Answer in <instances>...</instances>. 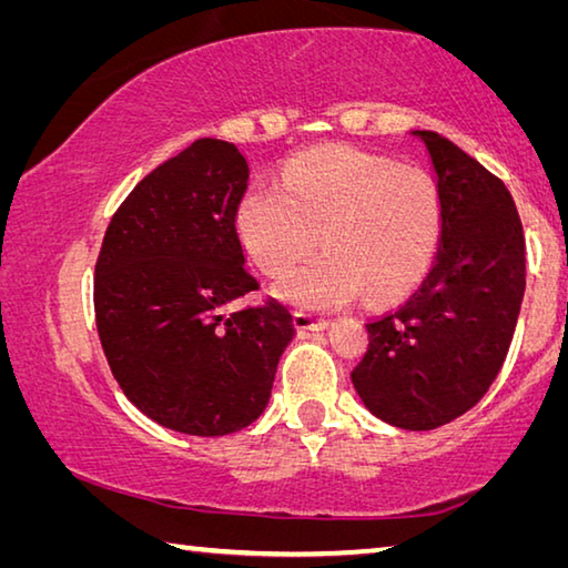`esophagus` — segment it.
Returning <instances> with one entry per match:
<instances>
[{"instance_id": "obj_1", "label": "esophagus", "mask_w": 568, "mask_h": 568, "mask_svg": "<svg viewBox=\"0 0 568 568\" xmlns=\"http://www.w3.org/2000/svg\"><path fill=\"white\" fill-rule=\"evenodd\" d=\"M293 323H295L297 331H325V328H328L331 321L315 318V315L303 313V311H295L293 313Z\"/></svg>"}]
</instances>
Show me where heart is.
<instances>
[{"label":"heart","mask_w":568,"mask_h":568,"mask_svg":"<svg viewBox=\"0 0 568 568\" xmlns=\"http://www.w3.org/2000/svg\"><path fill=\"white\" fill-rule=\"evenodd\" d=\"M240 243L267 275L311 250L318 257L277 283L303 307H338L368 291L386 303L416 287L444 235V197L430 172L371 152L323 145L287 162L275 182H255L235 210Z\"/></svg>","instance_id":"1"}]
</instances>
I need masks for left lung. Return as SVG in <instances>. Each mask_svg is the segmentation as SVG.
<instances>
[{
  "mask_svg": "<svg viewBox=\"0 0 568 568\" xmlns=\"http://www.w3.org/2000/svg\"><path fill=\"white\" fill-rule=\"evenodd\" d=\"M410 134L434 162L444 235L418 291L365 323L368 351L351 378L373 416L430 430L474 408L501 371L526 291V243L501 180L444 134Z\"/></svg>",
  "mask_w": 568,
  "mask_h": 568,
  "instance_id": "1",
  "label": "left lung"
}]
</instances>
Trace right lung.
<instances>
[{"label":"right lung","mask_w":568,"mask_h":568,"mask_svg":"<svg viewBox=\"0 0 568 568\" xmlns=\"http://www.w3.org/2000/svg\"><path fill=\"white\" fill-rule=\"evenodd\" d=\"M247 160L203 138L142 178L112 215L94 265L102 351L124 396L160 426L225 436L267 406L293 341L287 307L257 291L235 210Z\"/></svg>","instance_id":"1"}]
</instances>
